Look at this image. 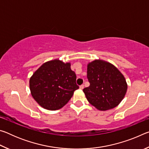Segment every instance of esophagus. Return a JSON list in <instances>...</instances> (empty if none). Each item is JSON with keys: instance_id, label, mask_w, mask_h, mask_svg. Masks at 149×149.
I'll return each mask as SVG.
<instances>
[{"instance_id": "obj_1", "label": "esophagus", "mask_w": 149, "mask_h": 149, "mask_svg": "<svg viewBox=\"0 0 149 149\" xmlns=\"http://www.w3.org/2000/svg\"><path fill=\"white\" fill-rule=\"evenodd\" d=\"M84 88V85H80V87H79V89H83Z\"/></svg>"}]
</instances>
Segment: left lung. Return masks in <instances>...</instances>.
Segmentation results:
<instances>
[{"mask_svg":"<svg viewBox=\"0 0 149 149\" xmlns=\"http://www.w3.org/2000/svg\"><path fill=\"white\" fill-rule=\"evenodd\" d=\"M87 79L90 85L83 91L90 104L98 110L114 108L125 97L127 89L125 77L109 62L95 60L89 63Z\"/></svg>","mask_w":149,"mask_h":149,"instance_id":"1","label":"left lung"}]
</instances>
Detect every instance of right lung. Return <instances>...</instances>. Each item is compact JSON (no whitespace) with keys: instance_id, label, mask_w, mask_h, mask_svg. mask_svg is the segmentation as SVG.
Returning a JSON list of instances; mask_svg holds the SVG:
<instances>
[{"instance_id":"1","label":"right lung","mask_w":149,"mask_h":149,"mask_svg":"<svg viewBox=\"0 0 149 149\" xmlns=\"http://www.w3.org/2000/svg\"><path fill=\"white\" fill-rule=\"evenodd\" d=\"M70 65V63L56 59L44 63L34 72L29 79V88L32 97L41 107L58 110L79 89L76 75Z\"/></svg>"}]
</instances>
